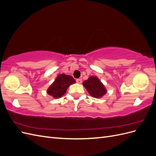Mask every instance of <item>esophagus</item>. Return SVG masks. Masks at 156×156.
<instances>
[{"instance_id":"34e87169","label":"esophagus","mask_w":156,"mask_h":156,"mask_svg":"<svg viewBox=\"0 0 156 156\" xmlns=\"http://www.w3.org/2000/svg\"><path fill=\"white\" fill-rule=\"evenodd\" d=\"M76 82L79 84H81L82 83V79H76Z\"/></svg>"}]
</instances>
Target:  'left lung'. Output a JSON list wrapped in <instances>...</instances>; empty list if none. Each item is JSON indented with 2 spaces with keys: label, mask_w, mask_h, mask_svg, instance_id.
Wrapping results in <instances>:
<instances>
[{
  "label": "left lung",
  "mask_w": 156,
  "mask_h": 156,
  "mask_svg": "<svg viewBox=\"0 0 156 156\" xmlns=\"http://www.w3.org/2000/svg\"><path fill=\"white\" fill-rule=\"evenodd\" d=\"M88 93L94 98H100L107 92L105 87L99 79L95 76H91L83 83Z\"/></svg>",
  "instance_id": "8db88e82"
}]
</instances>
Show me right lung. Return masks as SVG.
I'll return each mask as SVG.
<instances>
[{"label":"right lung","mask_w":156,"mask_h":156,"mask_svg":"<svg viewBox=\"0 0 156 156\" xmlns=\"http://www.w3.org/2000/svg\"><path fill=\"white\" fill-rule=\"evenodd\" d=\"M75 83V80L70 75L60 74L55 82L48 90V94L55 98L62 97L69 85Z\"/></svg>","instance_id":"right-lung-1"}]
</instances>
